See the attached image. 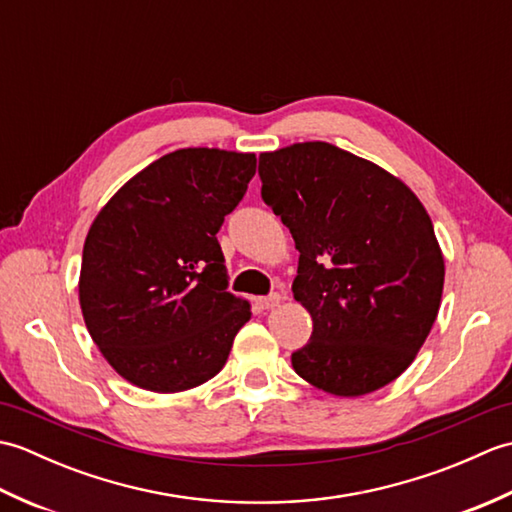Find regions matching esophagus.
<instances>
[{"label": "esophagus", "instance_id": "34e87169", "mask_svg": "<svg viewBox=\"0 0 512 512\" xmlns=\"http://www.w3.org/2000/svg\"><path fill=\"white\" fill-rule=\"evenodd\" d=\"M279 301H281V295H279V292H273V295H266V297H257V299H255V303H257V306L262 308V310L275 308Z\"/></svg>", "mask_w": 512, "mask_h": 512}]
</instances>
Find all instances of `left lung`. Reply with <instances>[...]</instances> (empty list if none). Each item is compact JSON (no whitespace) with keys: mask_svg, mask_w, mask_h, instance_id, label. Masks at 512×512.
Wrapping results in <instances>:
<instances>
[{"mask_svg":"<svg viewBox=\"0 0 512 512\" xmlns=\"http://www.w3.org/2000/svg\"><path fill=\"white\" fill-rule=\"evenodd\" d=\"M262 198L299 250L292 295L312 336L292 367L334 396H363L398 378L438 317L444 259L413 191L330 143L259 156Z\"/></svg>","mask_w":512,"mask_h":512,"instance_id":"8db88e82","label":"left lung"}]
</instances>
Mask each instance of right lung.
I'll list each match as a JSON object with an SVG mask.
<instances>
[{"label": "right lung", "mask_w": 512, "mask_h": 512, "mask_svg": "<svg viewBox=\"0 0 512 512\" xmlns=\"http://www.w3.org/2000/svg\"><path fill=\"white\" fill-rule=\"evenodd\" d=\"M255 167V154L171 151L96 215L79 301L92 341L132 385L173 394L224 367L250 306L226 292L217 231Z\"/></svg>", "instance_id": "obj_1"}]
</instances>
